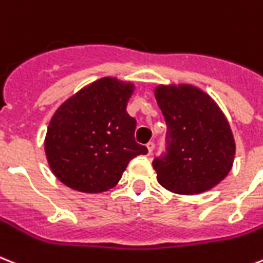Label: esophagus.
<instances>
[{"instance_id": "esophagus-1", "label": "esophagus", "mask_w": 263, "mask_h": 263, "mask_svg": "<svg viewBox=\"0 0 263 263\" xmlns=\"http://www.w3.org/2000/svg\"><path fill=\"white\" fill-rule=\"evenodd\" d=\"M154 148H155V143H154V142L147 143V150H148V154H150V155L153 154Z\"/></svg>"}]
</instances>
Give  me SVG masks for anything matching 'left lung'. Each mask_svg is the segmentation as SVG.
<instances>
[{
    "label": "left lung",
    "mask_w": 263,
    "mask_h": 263,
    "mask_svg": "<svg viewBox=\"0 0 263 263\" xmlns=\"http://www.w3.org/2000/svg\"><path fill=\"white\" fill-rule=\"evenodd\" d=\"M155 98L167 125L166 153L153 161L158 182L178 194L212 189L230 173L235 157L234 136L220 108L192 85H161Z\"/></svg>",
    "instance_id": "left-lung-1"
}]
</instances>
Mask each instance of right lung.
<instances>
[{
	"instance_id": "add662e5",
	"label": "right lung",
	"mask_w": 263,
	"mask_h": 263,
	"mask_svg": "<svg viewBox=\"0 0 263 263\" xmlns=\"http://www.w3.org/2000/svg\"><path fill=\"white\" fill-rule=\"evenodd\" d=\"M134 85L101 78L65 101L51 119L44 148L66 186L83 193L109 191L131 159L147 154L135 142L136 120L127 113Z\"/></svg>"
}]
</instances>
